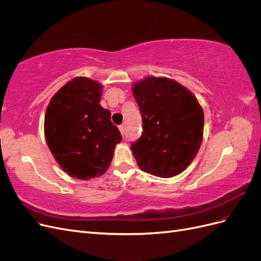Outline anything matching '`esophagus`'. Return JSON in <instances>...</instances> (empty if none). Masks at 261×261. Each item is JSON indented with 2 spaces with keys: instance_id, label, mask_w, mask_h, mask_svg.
I'll use <instances>...</instances> for the list:
<instances>
[{
  "instance_id": "esophagus-1",
  "label": "esophagus",
  "mask_w": 261,
  "mask_h": 261,
  "mask_svg": "<svg viewBox=\"0 0 261 261\" xmlns=\"http://www.w3.org/2000/svg\"><path fill=\"white\" fill-rule=\"evenodd\" d=\"M118 129H120V132H121L122 135H124V133H125V126H124V124H122V125L118 126Z\"/></svg>"
}]
</instances>
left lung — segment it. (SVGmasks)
I'll list each match as a JSON object with an SVG mask.
<instances>
[{"label":"left lung","mask_w":261,"mask_h":261,"mask_svg":"<svg viewBox=\"0 0 261 261\" xmlns=\"http://www.w3.org/2000/svg\"><path fill=\"white\" fill-rule=\"evenodd\" d=\"M143 134L130 149L138 167L169 178L185 171L200 148L203 111L184 86L167 77H147L133 86Z\"/></svg>","instance_id":"obj_1"}]
</instances>
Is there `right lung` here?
Here are the masks:
<instances>
[{"label": "right lung", "instance_id": "right-lung-1", "mask_svg": "<svg viewBox=\"0 0 261 261\" xmlns=\"http://www.w3.org/2000/svg\"><path fill=\"white\" fill-rule=\"evenodd\" d=\"M101 94V84L75 77L54 94L46 108V144L62 170L74 178L103 174L122 140L111 113L99 105Z\"/></svg>", "mask_w": 261, "mask_h": 261}]
</instances>
